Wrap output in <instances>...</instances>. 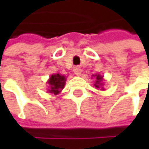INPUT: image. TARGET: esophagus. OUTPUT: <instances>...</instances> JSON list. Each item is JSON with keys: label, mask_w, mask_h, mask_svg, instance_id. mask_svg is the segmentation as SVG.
<instances>
[{"label": "esophagus", "mask_w": 149, "mask_h": 149, "mask_svg": "<svg viewBox=\"0 0 149 149\" xmlns=\"http://www.w3.org/2000/svg\"><path fill=\"white\" fill-rule=\"evenodd\" d=\"M73 72L76 75H80L81 72H82V69L79 66H75L74 68H73Z\"/></svg>", "instance_id": "1"}]
</instances>
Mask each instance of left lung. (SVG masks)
Returning a JSON list of instances; mask_svg holds the SVG:
<instances>
[{
	"label": "left lung",
	"instance_id": "8db88e82",
	"mask_svg": "<svg viewBox=\"0 0 149 149\" xmlns=\"http://www.w3.org/2000/svg\"><path fill=\"white\" fill-rule=\"evenodd\" d=\"M96 77H97V81H96V84H95V86L97 87V88H100V86H101V84H100V82L103 80V77H101V76H99V75H96Z\"/></svg>",
	"mask_w": 149,
	"mask_h": 149
}]
</instances>
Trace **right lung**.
<instances>
[{
    "instance_id": "add662e5",
    "label": "right lung",
    "mask_w": 149,
    "mask_h": 149,
    "mask_svg": "<svg viewBox=\"0 0 149 149\" xmlns=\"http://www.w3.org/2000/svg\"><path fill=\"white\" fill-rule=\"evenodd\" d=\"M65 83V77L58 73L52 75L48 81V84L50 85L49 92L53 93L55 95L58 94L61 91V90L64 88Z\"/></svg>"
}]
</instances>
